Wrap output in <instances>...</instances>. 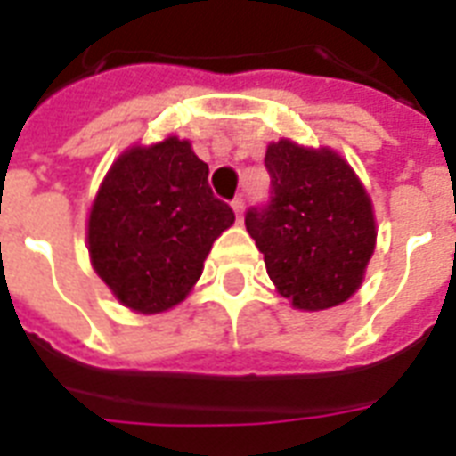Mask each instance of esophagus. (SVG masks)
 Instances as JSON below:
<instances>
[{
	"instance_id": "34e87169",
	"label": "esophagus",
	"mask_w": 456,
	"mask_h": 456,
	"mask_svg": "<svg viewBox=\"0 0 456 456\" xmlns=\"http://www.w3.org/2000/svg\"><path fill=\"white\" fill-rule=\"evenodd\" d=\"M243 206H246L243 196H236V199L232 200V208H234V213H236V217H239V220H241V215H243Z\"/></svg>"
}]
</instances>
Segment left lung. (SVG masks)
<instances>
[{
    "instance_id": "1",
    "label": "left lung",
    "mask_w": 456,
    "mask_h": 456,
    "mask_svg": "<svg viewBox=\"0 0 456 456\" xmlns=\"http://www.w3.org/2000/svg\"><path fill=\"white\" fill-rule=\"evenodd\" d=\"M265 167L270 200L248 208L246 229L270 279L300 310L347 300L360 289L376 243L364 186L338 153L289 139L267 146Z\"/></svg>"
}]
</instances>
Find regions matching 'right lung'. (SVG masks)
Returning a JSON list of instances; mask_svg holds the SVG:
<instances>
[{
  "label": "right lung",
  "instance_id": "obj_1",
  "mask_svg": "<svg viewBox=\"0 0 456 456\" xmlns=\"http://www.w3.org/2000/svg\"><path fill=\"white\" fill-rule=\"evenodd\" d=\"M234 210L215 199L208 165L170 137L118 158L89 213V257L116 298L163 312L186 298Z\"/></svg>",
  "mask_w": 456,
  "mask_h": 456
}]
</instances>
